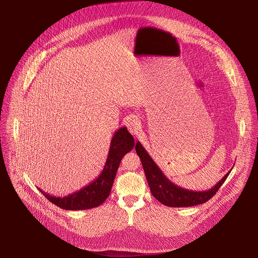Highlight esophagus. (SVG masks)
<instances>
[{"instance_id":"1","label":"esophagus","mask_w":258,"mask_h":258,"mask_svg":"<svg viewBox=\"0 0 258 258\" xmlns=\"http://www.w3.org/2000/svg\"><path fill=\"white\" fill-rule=\"evenodd\" d=\"M126 126L133 135H138L141 130V123L139 119L135 116H132L126 120Z\"/></svg>"}]
</instances>
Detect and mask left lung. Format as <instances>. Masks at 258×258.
<instances>
[{"mask_svg": "<svg viewBox=\"0 0 258 258\" xmlns=\"http://www.w3.org/2000/svg\"><path fill=\"white\" fill-rule=\"evenodd\" d=\"M135 148L141 160L151 194L161 203L170 208H188L209 201L224 183L231 171L230 170L224 177H222V179L210 190L199 192L186 190L166 177L140 142L136 143Z\"/></svg>", "mask_w": 258, "mask_h": 258, "instance_id": "left-lung-1", "label": "left lung"}]
</instances>
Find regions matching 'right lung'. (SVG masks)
I'll use <instances>...</instances> for the list:
<instances>
[{
    "label": "right lung",
    "mask_w": 258,
    "mask_h": 258,
    "mask_svg": "<svg viewBox=\"0 0 258 258\" xmlns=\"http://www.w3.org/2000/svg\"><path fill=\"white\" fill-rule=\"evenodd\" d=\"M134 146V137L125 126L120 127L113 136L105 167L97 178L80 188L79 191L63 197L49 195L39 187L38 190L47 200L63 210L81 211L96 208L109 197L119 164L124 154L130 152Z\"/></svg>",
    "instance_id": "right-lung-1"
}]
</instances>
